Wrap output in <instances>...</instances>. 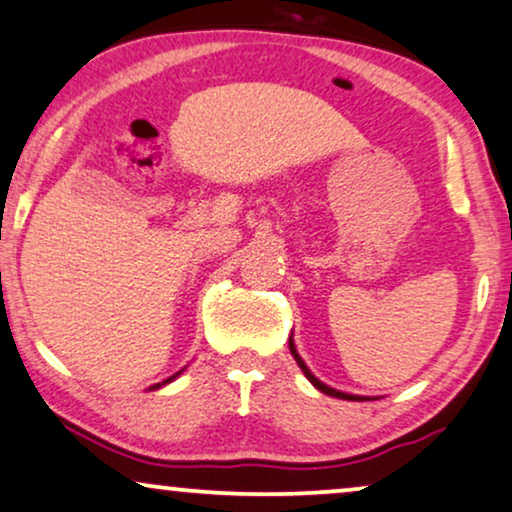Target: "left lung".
Returning <instances> with one entry per match:
<instances>
[{
	"label": "left lung",
	"mask_w": 512,
	"mask_h": 512,
	"mask_svg": "<svg viewBox=\"0 0 512 512\" xmlns=\"http://www.w3.org/2000/svg\"><path fill=\"white\" fill-rule=\"evenodd\" d=\"M288 347H290V354H293V357H295V361H297V366H300V368H302V373H304V375H307V380H309V383H312V385L316 387V390H321L323 394H331V397H338V399H349V401H364V399H366V397H359V394H347V392L333 390V387L323 385V383H321V380H319V378H316V375H314L312 371H309V368H307V364H304V361H302V357H300V354H297V349H295V342H293V335H290V340H288Z\"/></svg>",
	"instance_id": "8db88e82"
}]
</instances>
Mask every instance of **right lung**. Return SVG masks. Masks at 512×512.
Returning a JSON list of instances; mask_svg holds the SVG:
<instances>
[{"label":"right lung","instance_id":"add662e5","mask_svg":"<svg viewBox=\"0 0 512 512\" xmlns=\"http://www.w3.org/2000/svg\"><path fill=\"white\" fill-rule=\"evenodd\" d=\"M181 371H184V368H181ZM181 371H179V373H181ZM179 373H174V375H170V378H167V380H163V383L153 385V390H158V387H163V385H167V383H172V380H174V378H177V375H179Z\"/></svg>","mask_w":512,"mask_h":512}]
</instances>
